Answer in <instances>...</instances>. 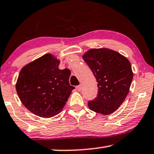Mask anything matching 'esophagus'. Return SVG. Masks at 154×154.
Segmentation results:
<instances>
[{
  "label": "esophagus",
  "mask_w": 154,
  "mask_h": 154,
  "mask_svg": "<svg viewBox=\"0 0 154 154\" xmlns=\"http://www.w3.org/2000/svg\"><path fill=\"white\" fill-rule=\"evenodd\" d=\"M76 88H77V89L78 91H80L81 90V89H82V85H78V86H77L76 87Z\"/></svg>",
  "instance_id": "1"
}]
</instances>
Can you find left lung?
<instances>
[{
    "instance_id": "left-lung-1",
    "label": "left lung",
    "mask_w": 154,
    "mask_h": 154,
    "mask_svg": "<svg viewBox=\"0 0 154 154\" xmlns=\"http://www.w3.org/2000/svg\"><path fill=\"white\" fill-rule=\"evenodd\" d=\"M97 79L98 93L88 102L91 111L108 115L123 103L129 91L133 72L129 60L108 48H94L82 55Z\"/></svg>"
}]
</instances>
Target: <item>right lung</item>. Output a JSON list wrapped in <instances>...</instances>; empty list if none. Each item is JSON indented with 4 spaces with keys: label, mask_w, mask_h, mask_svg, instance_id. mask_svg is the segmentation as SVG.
Here are the masks:
<instances>
[{
    "label": "right lung",
    "mask_w": 154,
    "mask_h": 154,
    "mask_svg": "<svg viewBox=\"0 0 154 154\" xmlns=\"http://www.w3.org/2000/svg\"><path fill=\"white\" fill-rule=\"evenodd\" d=\"M60 60L48 53L25 65L15 88L23 104L35 115L50 118L63 110L75 87L70 70L60 69Z\"/></svg>",
    "instance_id": "obj_1"
}]
</instances>
